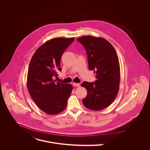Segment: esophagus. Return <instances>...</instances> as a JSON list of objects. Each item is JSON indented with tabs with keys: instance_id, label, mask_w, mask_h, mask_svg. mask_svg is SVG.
<instances>
[{
	"instance_id": "esophagus-1",
	"label": "esophagus",
	"mask_w": 150,
	"mask_h": 150,
	"mask_svg": "<svg viewBox=\"0 0 150 150\" xmlns=\"http://www.w3.org/2000/svg\"><path fill=\"white\" fill-rule=\"evenodd\" d=\"M72 85L74 87H79L80 84L79 83H73Z\"/></svg>"
}]
</instances>
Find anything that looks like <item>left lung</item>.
Segmentation results:
<instances>
[{"mask_svg":"<svg viewBox=\"0 0 150 150\" xmlns=\"http://www.w3.org/2000/svg\"><path fill=\"white\" fill-rule=\"evenodd\" d=\"M77 41L86 50L88 68L94 71L97 79L94 82L84 81L81 84L87 91L82 103L90 110H103L112 103L119 91L120 74L117 54L103 38L87 35Z\"/></svg>","mask_w":150,"mask_h":150,"instance_id":"8db88e82","label":"left lung"}]
</instances>
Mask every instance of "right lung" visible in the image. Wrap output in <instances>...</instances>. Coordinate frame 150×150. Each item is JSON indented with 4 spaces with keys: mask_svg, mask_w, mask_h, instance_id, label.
Instances as JSON below:
<instances>
[{
    "mask_svg": "<svg viewBox=\"0 0 150 150\" xmlns=\"http://www.w3.org/2000/svg\"><path fill=\"white\" fill-rule=\"evenodd\" d=\"M75 38H55L47 41L33 54L27 75V88L33 100L42 111L56 115L65 109L73 90L69 83L56 82L57 71H61L63 53Z\"/></svg>",
    "mask_w": 150,
    "mask_h": 150,
    "instance_id": "right-lung-1",
    "label": "right lung"
}]
</instances>
